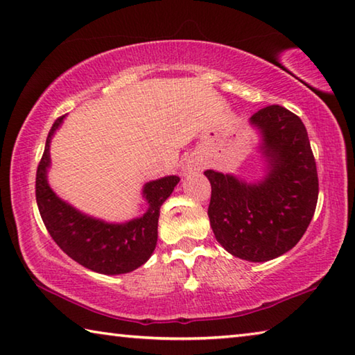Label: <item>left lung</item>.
<instances>
[{"mask_svg":"<svg viewBox=\"0 0 355 355\" xmlns=\"http://www.w3.org/2000/svg\"><path fill=\"white\" fill-rule=\"evenodd\" d=\"M259 135L264 178L247 182L207 170L209 218L215 238L233 257L264 263L289 252L311 224L318 178L302 119L279 105L259 110L249 122Z\"/></svg>","mask_w":355,"mask_h":355,"instance_id":"left-lung-1","label":"left lung"}]
</instances>
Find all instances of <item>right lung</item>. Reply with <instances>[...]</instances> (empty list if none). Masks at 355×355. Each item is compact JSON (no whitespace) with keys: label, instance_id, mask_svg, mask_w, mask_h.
I'll return each instance as SVG.
<instances>
[{"label":"right lung","instance_id":"add662e5","mask_svg":"<svg viewBox=\"0 0 355 355\" xmlns=\"http://www.w3.org/2000/svg\"><path fill=\"white\" fill-rule=\"evenodd\" d=\"M64 117H58L53 122L37 170V205L46 229L60 249L86 269L103 275H120L136 270L150 259L156 249L160 207L180 179L171 175L146 182L142 196L148 209L142 216L126 223H106L86 215L58 198L48 182L51 140Z\"/></svg>","mask_w":355,"mask_h":355}]
</instances>
